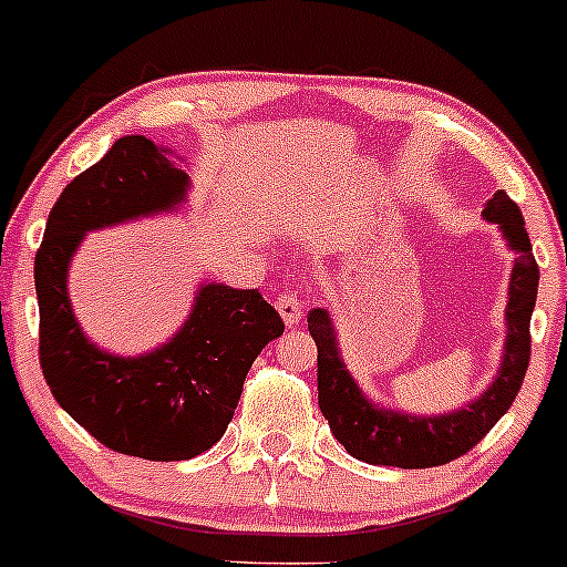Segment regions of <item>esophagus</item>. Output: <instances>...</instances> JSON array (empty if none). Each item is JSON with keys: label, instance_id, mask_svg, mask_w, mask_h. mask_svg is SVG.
I'll use <instances>...</instances> for the list:
<instances>
[{"label": "esophagus", "instance_id": "obj_1", "mask_svg": "<svg viewBox=\"0 0 567 567\" xmlns=\"http://www.w3.org/2000/svg\"><path fill=\"white\" fill-rule=\"evenodd\" d=\"M277 312L282 315L285 326H298V322H301V317H303V303L298 301L296 296L282 293L277 298Z\"/></svg>", "mask_w": 567, "mask_h": 567}]
</instances>
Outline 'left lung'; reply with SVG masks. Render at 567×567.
<instances>
[{
    "mask_svg": "<svg viewBox=\"0 0 567 567\" xmlns=\"http://www.w3.org/2000/svg\"><path fill=\"white\" fill-rule=\"evenodd\" d=\"M484 217L497 223L503 239L516 252L508 282L506 347L497 377L468 406L450 414L416 416L377 406L358 388L344 358L339 354L333 320L328 309H312L307 317L317 344V403L339 444L352 457L371 465L395 468H433L474 450L497 420L512 409L522 379L530 365V317L538 293V264L519 207L497 190L484 204Z\"/></svg>",
    "mask_w": 567,
    "mask_h": 567,
    "instance_id": "left-lung-1",
    "label": "left lung"
}]
</instances>
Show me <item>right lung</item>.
Listing matches in <instances>:
<instances>
[{
	"instance_id": "right-lung-1",
	"label": "right lung",
	"mask_w": 567,
	"mask_h": 567,
	"mask_svg": "<svg viewBox=\"0 0 567 567\" xmlns=\"http://www.w3.org/2000/svg\"><path fill=\"white\" fill-rule=\"evenodd\" d=\"M188 172L147 136H121L72 179L48 215L34 258L40 365L59 406L112 452L158 463L190 460L220 441L252 360L285 322L258 290L198 285L193 312L158 350H99L74 320L66 274L89 231L169 213Z\"/></svg>"
}]
</instances>
